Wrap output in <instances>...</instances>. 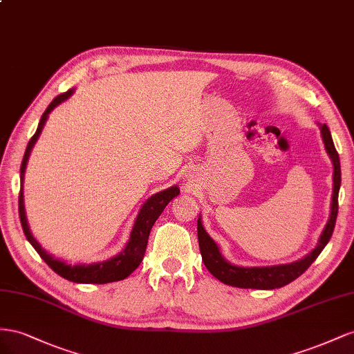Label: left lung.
Returning a JSON list of instances; mask_svg holds the SVG:
<instances>
[{
    "mask_svg": "<svg viewBox=\"0 0 354 354\" xmlns=\"http://www.w3.org/2000/svg\"><path fill=\"white\" fill-rule=\"evenodd\" d=\"M322 140L325 144L326 153L334 166V188H332V198H330V214L326 222L325 228H323L322 234L317 240L316 248L313 249L310 254H307L302 259L295 262H289V264H279V266H267V267H241L231 264L230 261L224 258L221 254V249L216 245V241L212 239L201 222V216L198 215L197 221V234H198V246L201 259H203L206 268L212 272V276L221 280L222 283L234 286V288H243V289H277L285 286L290 281H294L304 272L315 259L320 255V252L325 249L328 241L334 233L335 221L338 215V193L341 187V166H339V157L332 140L329 127L326 124H319Z\"/></svg>",
    "mask_w": 354,
    "mask_h": 354,
    "instance_id": "obj_1",
    "label": "left lung"
}]
</instances>
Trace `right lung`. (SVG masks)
Wrapping results in <instances>:
<instances>
[{
  "label": "right lung",
  "mask_w": 354,
  "mask_h": 354,
  "mask_svg": "<svg viewBox=\"0 0 354 354\" xmlns=\"http://www.w3.org/2000/svg\"><path fill=\"white\" fill-rule=\"evenodd\" d=\"M74 92L75 90L71 88L66 93L59 95L57 97L53 99V102L47 106L44 114L41 115L35 135L31 138V140H29L24 160H22V166H20L19 216H20V222H22L24 233L29 243H31L32 248L38 252V255L46 261V264L55 272H57L60 277H64L69 281H74V283L104 285V283H109V281H118L129 277L139 267L145 255L151 228H153V225L156 224V221L161 215V212H163L165 207L169 205V201L179 196L180 189L176 185L166 188L163 191H160V193L151 196L145 203L140 206L138 216L135 219V224L132 227V231H130L129 241L126 243L124 249L113 258H109L106 261H100V262H92V264H71V262L55 258L52 254H48V252L38 243L37 239L32 236L31 230H29L26 212H25V198H24L25 171H26L29 156H31V151L38 140L39 135H41V130L48 118V114L52 113L57 105L65 102V100H68L71 96H73Z\"/></svg>",
  "instance_id": "add662e5"
}]
</instances>
